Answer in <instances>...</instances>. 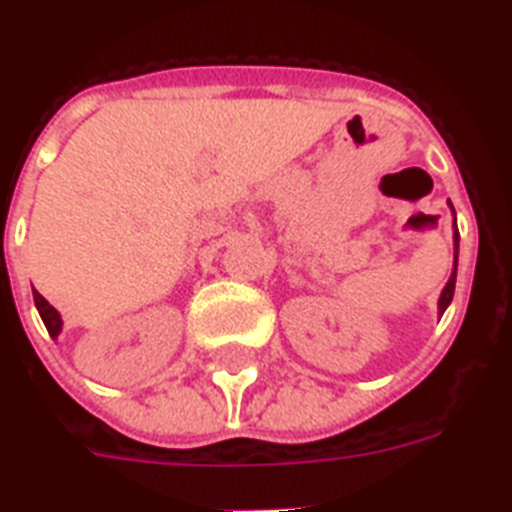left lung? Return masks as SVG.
Returning <instances> with one entry per match:
<instances>
[{"instance_id":"8db88e82","label":"left lung","mask_w":512,"mask_h":512,"mask_svg":"<svg viewBox=\"0 0 512 512\" xmlns=\"http://www.w3.org/2000/svg\"><path fill=\"white\" fill-rule=\"evenodd\" d=\"M458 228H455V270H452L450 281H447V286H444L442 297H439V313H444L447 310V305L452 302V294H455V276H458Z\"/></svg>"}]
</instances>
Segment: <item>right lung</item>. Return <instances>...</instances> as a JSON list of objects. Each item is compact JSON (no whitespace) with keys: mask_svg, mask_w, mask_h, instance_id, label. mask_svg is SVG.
<instances>
[{"mask_svg":"<svg viewBox=\"0 0 512 512\" xmlns=\"http://www.w3.org/2000/svg\"><path fill=\"white\" fill-rule=\"evenodd\" d=\"M33 302H36V307H39L41 321H44V326H47L49 336H57V334H60L62 321H60V315H57V310H54V307L49 305L47 299L41 297L39 292H33Z\"/></svg>","mask_w":512,"mask_h":512,"instance_id":"add662e5","label":"right lung"}]
</instances>
